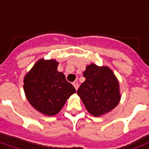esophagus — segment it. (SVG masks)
<instances>
[{
  "label": "esophagus",
  "mask_w": 149,
  "mask_h": 149,
  "mask_svg": "<svg viewBox=\"0 0 149 149\" xmlns=\"http://www.w3.org/2000/svg\"><path fill=\"white\" fill-rule=\"evenodd\" d=\"M73 86H74V88H75L76 91H77L78 88H79V82H78V81H74V82H73Z\"/></svg>",
  "instance_id": "obj_1"
}]
</instances>
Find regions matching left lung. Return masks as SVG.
I'll use <instances>...</instances> for the list:
<instances>
[{
	"label": "left lung",
	"mask_w": 149,
	"mask_h": 149,
	"mask_svg": "<svg viewBox=\"0 0 149 149\" xmlns=\"http://www.w3.org/2000/svg\"><path fill=\"white\" fill-rule=\"evenodd\" d=\"M86 78L77 94L87 111L95 117L106 114L120 102V85L117 77L109 67L91 63L83 72Z\"/></svg>",
	"instance_id": "obj_1"
}]
</instances>
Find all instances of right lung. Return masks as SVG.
I'll use <instances>...</instances> for the list:
<instances>
[{
	"label": "right lung",
	"instance_id": "right-lung-1",
	"mask_svg": "<svg viewBox=\"0 0 149 149\" xmlns=\"http://www.w3.org/2000/svg\"><path fill=\"white\" fill-rule=\"evenodd\" d=\"M55 59H39L24 78V94L31 106L42 114H57L67 100L76 92Z\"/></svg>",
	"mask_w": 149,
	"mask_h": 149
}]
</instances>
